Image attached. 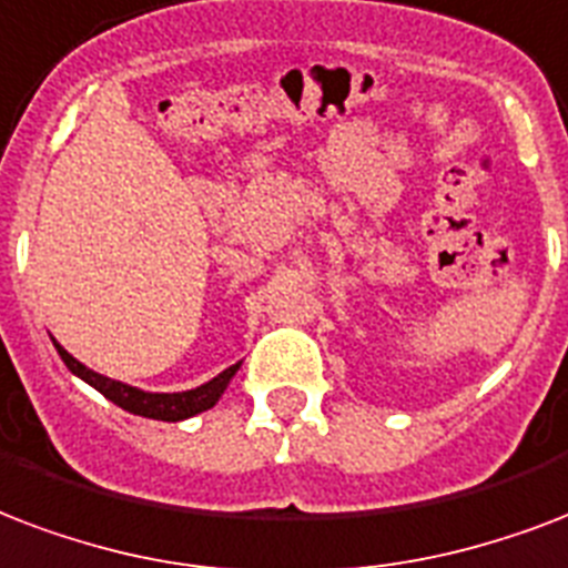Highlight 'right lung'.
<instances>
[{
    "label": "right lung",
    "instance_id": "right-lung-1",
    "mask_svg": "<svg viewBox=\"0 0 568 568\" xmlns=\"http://www.w3.org/2000/svg\"><path fill=\"white\" fill-rule=\"evenodd\" d=\"M53 345L55 352H59V357L64 361V366H68L77 378H82L85 384H92L98 393H103L106 399L115 402L119 408L130 410V414H136V417L163 419V423H179V419L196 417L202 410L214 408L216 402H220V396L226 393L229 381L235 378V372L241 369V363H235V366H229V369L220 372L216 378L205 381L202 387L181 389V393H145V389L140 387H130L124 381H112L106 378V375H101V372L82 366V363L64 352L55 339Z\"/></svg>",
    "mask_w": 568,
    "mask_h": 568
}]
</instances>
